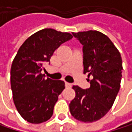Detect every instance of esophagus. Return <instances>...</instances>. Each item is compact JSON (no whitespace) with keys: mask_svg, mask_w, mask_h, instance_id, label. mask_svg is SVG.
I'll list each match as a JSON object with an SVG mask.
<instances>
[{"mask_svg":"<svg viewBox=\"0 0 132 132\" xmlns=\"http://www.w3.org/2000/svg\"><path fill=\"white\" fill-rule=\"evenodd\" d=\"M65 86H66V88H69V87L72 86V84H71V83H69V82H65Z\"/></svg>","mask_w":132,"mask_h":132,"instance_id":"34e87169","label":"esophagus"}]
</instances>
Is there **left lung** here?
<instances>
[{
    "mask_svg": "<svg viewBox=\"0 0 132 132\" xmlns=\"http://www.w3.org/2000/svg\"><path fill=\"white\" fill-rule=\"evenodd\" d=\"M83 46V73L92 76L90 87L73 86L75 98L69 104L71 115L82 122H93L112 108L120 89L122 72L121 54L111 40L96 30L72 33Z\"/></svg>",
    "mask_w": 132,
    "mask_h": 132,
    "instance_id": "1",
    "label": "left lung"
}]
</instances>
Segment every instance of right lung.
I'll return each mask as SVG.
<instances>
[{
	"label": "right lung",
	"mask_w": 132,
	"mask_h": 132,
	"mask_svg": "<svg viewBox=\"0 0 132 132\" xmlns=\"http://www.w3.org/2000/svg\"><path fill=\"white\" fill-rule=\"evenodd\" d=\"M72 38L69 33L46 28L28 37L18 50L11 69V86L16 110L28 122L40 124L52 117L65 83L45 79L41 71L54 51Z\"/></svg>",
	"instance_id": "obj_1"
}]
</instances>
